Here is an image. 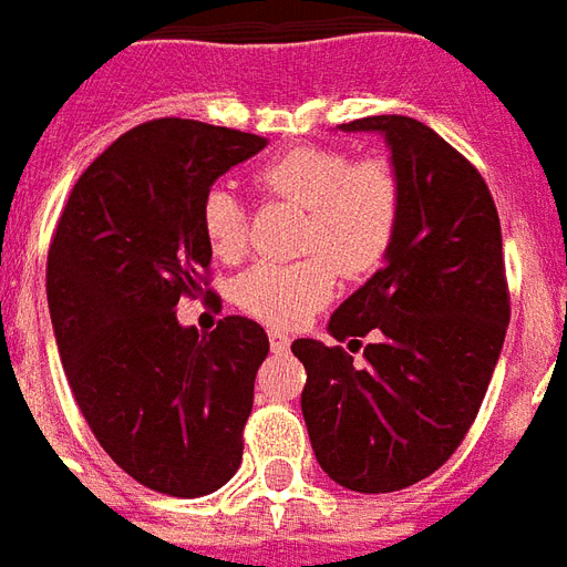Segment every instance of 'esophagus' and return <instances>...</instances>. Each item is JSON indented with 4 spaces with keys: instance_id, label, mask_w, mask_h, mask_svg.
Instances as JSON below:
<instances>
[{
    "instance_id": "34e87169",
    "label": "esophagus",
    "mask_w": 567,
    "mask_h": 567,
    "mask_svg": "<svg viewBox=\"0 0 567 567\" xmlns=\"http://www.w3.org/2000/svg\"><path fill=\"white\" fill-rule=\"evenodd\" d=\"M268 344H271V350H275V353H284V350L289 347V334L268 332Z\"/></svg>"
}]
</instances>
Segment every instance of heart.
Returning <instances> with one entry per match:
<instances>
[{
	"label": "heart",
	"instance_id": "heart-1",
	"mask_svg": "<svg viewBox=\"0 0 567 567\" xmlns=\"http://www.w3.org/2000/svg\"><path fill=\"white\" fill-rule=\"evenodd\" d=\"M266 198L305 208L296 262H256L235 284V301L256 320L292 329L334 296L338 275L362 278L390 254L402 220V181L386 156L350 159L344 147L305 144L271 156L254 172ZM202 233L223 262L247 250V214L233 189L202 198Z\"/></svg>",
	"mask_w": 567,
	"mask_h": 567
}]
</instances>
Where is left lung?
I'll return each mask as SVG.
<instances>
[{
    "mask_svg": "<svg viewBox=\"0 0 567 567\" xmlns=\"http://www.w3.org/2000/svg\"><path fill=\"white\" fill-rule=\"evenodd\" d=\"M383 132L402 181L386 266L332 313L341 347L292 341L308 371L301 414L320 468L353 493H395L435 474L468 435L511 320L502 223L481 172L414 117L341 123Z\"/></svg>",
    "mask_w": 567,
    "mask_h": 567,
    "instance_id": "1",
    "label": "left lung"
}]
</instances>
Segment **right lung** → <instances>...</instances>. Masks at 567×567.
Here are the masks:
<instances>
[{
	"label": "right lung",
	"instance_id": "right-lung-1",
	"mask_svg": "<svg viewBox=\"0 0 567 567\" xmlns=\"http://www.w3.org/2000/svg\"><path fill=\"white\" fill-rule=\"evenodd\" d=\"M262 147L198 120L142 123L78 177L53 233L48 308L74 402L153 493L198 498L241 465L266 329L233 313L198 334L175 308L210 296L202 198Z\"/></svg>",
	"mask_w": 567,
	"mask_h": 567
}]
</instances>
